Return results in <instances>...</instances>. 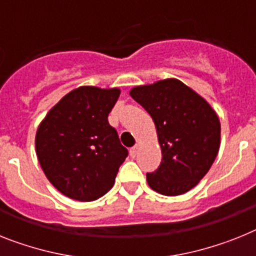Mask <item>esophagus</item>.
Wrapping results in <instances>:
<instances>
[{"label": "esophagus", "mask_w": 256, "mask_h": 256, "mask_svg": "<svg viewBox=\"0 0 256 256\" xmlns=\"http://www.w3.org/2000/svg\"><path fill=\"white\" fill-rule=\"evenodd\" d=\"M138 148L139 144H135L134 147L130 148V156H132V158H135V156H136V154H138Z\"/></svg>", "instance_id": "obj_1"}]
</instances>
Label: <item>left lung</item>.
Listing matches in <instances>:
<instances>
[{
	"mask_svg": "<svg viewBox=\"0 0 256 256\" xmlns=\"http://www.w3.org/2000/svg\"><path fill=\"white\" fill-rule=\"evenodd\" d=\"M130 96L152 117L161 147L160 166L147 173L150 188L166 196L188 192L218 154L221 126L216 112L174 78L134 87Z\"/></svg>",
	"mask_w": 256,
	"mask_h": 256,
	"instance_id": "obj_1",
	"label": "left lung"
}]
</instances>
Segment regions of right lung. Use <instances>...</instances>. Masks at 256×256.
Instances as JSON below:
<instances>
[{
  "mask_svg": "<svg viewBox=\"0 0 256 256\" xmlns=\"http://www.w3.org/2000/svg\"><path fill=\"white\" fill-rule=\"evenodd\" d=\"M120 94L118 88L82 86L64 96L38 124V162L49 182L70 199L91 202L106 194L128 158L108 122Z\"/></svg>",
  "mask_w": 256,
  "mask_h": 256,
  "instance_id": "1",
  "label": "right lung"
}]
</instances>
